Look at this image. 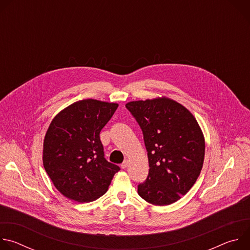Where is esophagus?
Wrapping results in <instances>:
<instances>
[{"instance_id": "1", "label": "esophagus", "mask_w": 250, "mask_h": 250, "mask_svg": "<svg viewBox=\"0 0 250 250\" xmlns=\"http://www.w3.org/2000/svg\"><path fill=\"white\" fill-rule=\"evenodd\" d=\"M128 164H129V161L127 160V159H125L123 163H122V168L123 169H125V168H126L127 166H128Z\"/></svg>"}]
</instances>
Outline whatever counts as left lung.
Wrapping results in <instances>:
<instances>
[{"label":"left lung","mask_w":250,"mask_h":250,"mask_svg":"<svg viewBox=\"0 0 250 250\" xmlns=\"http://www.w3.org/2000/svg\"><path fill=\"white\" fill-rule=\"evenodd\" d=\"M147 150L149 172L138 195L155 206L182 198L195 184L205 158V137L192 113L176 101L161 97L128 102Z\"/></svg>","instance_id":"left-lung-1"}]
</instances>
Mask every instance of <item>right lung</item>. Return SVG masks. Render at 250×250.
<instances>
[{"label": "right lung", "mask_w": 250, "mask_h": 250, "mask_svg": "<svg viewBox=\"0 0 250 250\" xmlns=\"http://www.w3.org/2000/svg\"><path fill=\"white\" fill-rule=\"evenodd\" d=\"M119 104L86 99L59 112L43 140V166L55 188L79 203L103 196L120 167L106 161L100 132Z\"/></svg>", "instance_id": "right-lung-1"}]
</instances>
